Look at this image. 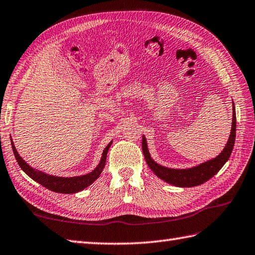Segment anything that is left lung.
<instances>
[{
    "mask_svg": "<svg viewBox=\"0 0 255 255\" xmlns=\"http://www.w3.org/2000/svg\"><path fill=\"white\" fill-rule=\"evenodd\" d=\"M236 131H237V117H236V109H234L233 104V118H232V128L231 133L229 137V140L226 144V147L222 150V152L219 154L217 158L209 160L204 163L199 164L197 167L189 168V169H170L162 167L160 164L154 162L150 153L148 151L147 148V141L144 136H142V152L144 159H146L147 164L149 168L151 169L153 173L159 177L161 180L166 181L168 183L172 184L176 187L187 188V187H196L199 184H202L203 182L208 181L211 179L214 174L218 173V171L223 167V164L228 161L230 158L232 149L234 146V141H236Z\"/></svg>",
    "mask_w": 255,
    "mask_h": 255,
    "instance_id": "obj_1",
    "label": "left lung"
}]
</instances>
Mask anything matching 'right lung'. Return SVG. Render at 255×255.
I'll return each instance as SVG.
<instances>
[{
	"label": "right lung",
	"mask_w": 255,
	"mask_h": 255,
	"mask_svg": "<svg viewBox=\"0 0 255 255\" xmlns=\"http://www.w3.org/2000/svg\"><path fill=\"white\" fill-rule=\"evenodd\" d=\"M11 142H12V149H13L14 156L16 158V161L19 164V167H21L22 170L26 173L29 178H32L34 181L42 184L43 187L48 189V190L58 192V193H76L78 191L84 190V189L87 188L88 186H91V184L96 180L99 176H101V173L105 167V163H106L108 149L112 144V142H109L108 146L104 149L101 162L98 163V166L95 168L92 172L84 174V176H79V177L64 178V177L49 176V174L35 170V169H33L31 166H28V164L23 160L22 157L18 154L16 149H15L13 141Z\"/></svg>",
	"instance_id": "right-lung-1"
}]
</instances>
